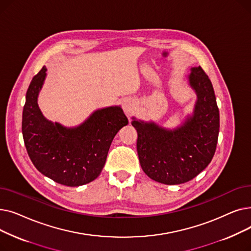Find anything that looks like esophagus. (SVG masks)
Here are the masks:
<instances>
[{
	"label": "esophagus",
	"mask_w": 251,
	"mask_h": 251,
	"mask_svg": "<svg viewBox=\"0 0 251 251\" xmlns=\"http://www.w3.org/2000/svg\"><path fill=\"white\" fill-rule=\"evenodd\" d=\"M122 107H123V110H124L125 114H126L127 116L132 115V114H133V112H134V110H135V103H134V100H131V99H127V100H125L123 101Z\"/></svg>",
	"instance_id": "34e87169"
}]
</instances>
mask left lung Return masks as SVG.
<instances>
[{
    "label": "left lung",
    "mask_w": 251,
    "mask_h": 251,
    "mask_svg": "<svg viewBox=\"0 0 251 251\" xmlns=\"http://www.w3.org/2000/svg\"><path fill=\"white\" fill-rule=\"evenodd\" d=\"M188 84L195 91L191 115L174 129L150 121L131 122L137 131L140 166L151 179L167 185L192 180L212 161L220 130V114L212 82L201 66L192 67Z\"/></svg>",
    "instance_id": "1"
}]
</instances>
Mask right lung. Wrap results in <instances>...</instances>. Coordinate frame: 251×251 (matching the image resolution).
Here are the masks:
<instances>
[{
    "label": "right lung",
    "mask_w": 251,
    "mask_h": 251,
    "mask_svg": "<svg viewBox=\"0 0 251 251\" xmlns=\"http://www.w3.org/2000/svg\"><path fill=\"white\" fill-rule=\"evenodd\" d=\"M47 76L44 67L26 92L22 134L26 151L43 175L76 187L99 177L118 131L128 124L120 105L99 109L76 127H65L43 115L37 98Z\"/></svg>",
    "instance_id": "obj_1"
}]
</instances>
